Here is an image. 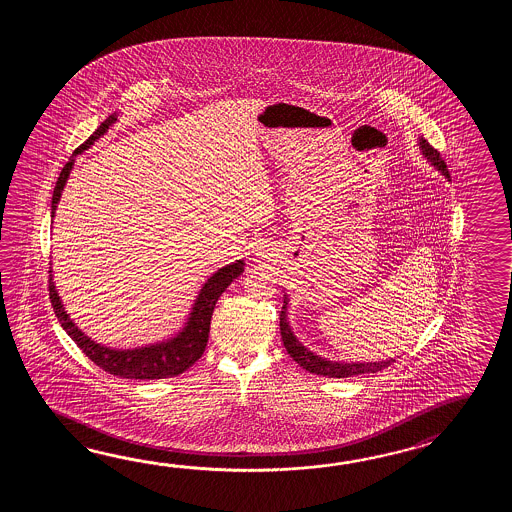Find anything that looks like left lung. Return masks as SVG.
Returning <instances> with one entry per match:
<instances>
[{
  "mask_svg": "<svg viewBox=\"0 0 512 512\" xmlns=\"http://www.w3.org/2000/svg\"><path fill=\"white\" fill-rule=\"evenodd\" d=\"M419 148L423 150V155L430 163L434 164L435 168L445 175L450 177L446 164L439 152L435 150L430 142L421 139L419 141ZM280 331H282L283 346L287 349V353L296 360L305 371L315 373V375H324V377H333V379H344V377H353V375H362V373H377V371L384 370L392 364L393 359L381 360V362H333V360L322 359L315 353H311L309 349L304 348L291 331V326L287 322V296L283 298V307L280 311Z\"/></svg>",
  "mask_w": 512,
  "mask_h": 512,
  "instance_id": "left-lung-1",
  "label": "left lung"
}]
</instances>
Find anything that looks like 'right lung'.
<instances>
[{
  "label": "right lung",
  "mask_w": 512,
  "mask_h": 512,
  "mask_svg": "<svg viewBox=\"0 0 512 512\" xmlns=\"http://www.w3.org/2000/svg\"><path fill=\"white\" fill-rule=\"evenodd\" d=\"M115 120H117L115 113L109 115L108 119L98 126L97 131L84 144L78 146L73 157L62 168L60 177L56 181L55 192H53L51 218H55L56 205L60 201L64 186H66L67 177L71 174L75 157L78 153L87 150L100 135H104ZM243 265H245L243 260H238L236 263H230L227 267L214 272L197 294L196 304L192 307V313L188 316V322L183 327V331L177 337L170 338L166 342L144 346V348L111 349L100 346L95 340L86 337L75 326V322L69 318L64 305L60 302V296L56 293L55 282H53V274H49V298H51V304L55 309V315L58 316L62 327L66 329L67 335L75 340L78 348L86 353L87 359L93 360L98 368L108 371L109 375L122 377V379H135V381L137 379L139 381L168 379V377L181 375L194 362L201 359L203 351L207 348L210 320H212L216 302L232 283V280H236L243 272Z\"/></svg>",
  "instance_id": "add662e5"
}]
</instances>
